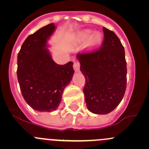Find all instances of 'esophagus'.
Masks as SVG:
<instances>
[{"mask_svg":"<svg viewBox=\"0 0 149 149\" xmlns=\"http://www.w3.org/2000/svg\"><path fill=\"white\" fill-rule=\"evenodd\" d=\"M73 68H74L75 71H79L80 70V63L79 61H74L73 62Z\"/></svg>","mask_w":149,"mask_h":149,"instance_id":"1","label":"esophagus"}]
</instances>
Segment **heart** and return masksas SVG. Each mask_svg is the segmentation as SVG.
<instances>
[{"mask_svg": "<svg viewBox=\"0 0 149 149\" xmlns=\"http://www.w3.org/2000/svg\"><path fill=\"white\" fill-rule=\"evenodd\" d=\"M87 39L88 40L86 43V48L87 49L91 50V49H96L100 46L102 42V37L101 34L99 32L92 34V31L90 29L83 30L78 33V34L76 35V40L79 42H84L86 41Z\"/></svg>", "mask_w": 149, "mask_h": 149, "instance_id": "b5f03b06", "label": "heart"}]
</instances>
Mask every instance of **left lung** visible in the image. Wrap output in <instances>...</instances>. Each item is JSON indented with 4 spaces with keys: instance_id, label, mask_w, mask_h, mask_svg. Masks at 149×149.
Wrapping results in <instances>:
<instances>
[{
    "instance_id": "left-lung-1",
    "label": "left lung",
    "mask_w": 149,
    "mask_h": 149,
    "mask_svg": "<svg viewBox=\"0 0 149 149\" xmlns=\"http://www.w3.org/2000/svg\"><path fill=\"white\" fill-rule=\"evenodd\" d=\"M103 31L100 48L77 54L86 79L83 91L87 108L100 115L109 113L119 105L127 84L124 47L113 31L105 27Z\"/></svg>"
}]
</instances>
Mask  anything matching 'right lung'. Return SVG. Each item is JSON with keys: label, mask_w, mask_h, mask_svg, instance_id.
Instances as JSON below:
<instances>
[{"label": "right lung", "mask_w": 149, "mask_h": 149, "mask_svg": "<svg viewBox=\"0 0 149 149\" xmlns=\"http://www.w3.org/2000/svg\"><path fill=\"white\" fill-rule=\"evenodd\" d=\"M55 28L49 24L29 35L18 53L17 78L22 96L39 112H51L58 107L74 73L73 62L58 65L45 48Z\"/></svg>", "instance_id": "obj_1"}]
</instances>
